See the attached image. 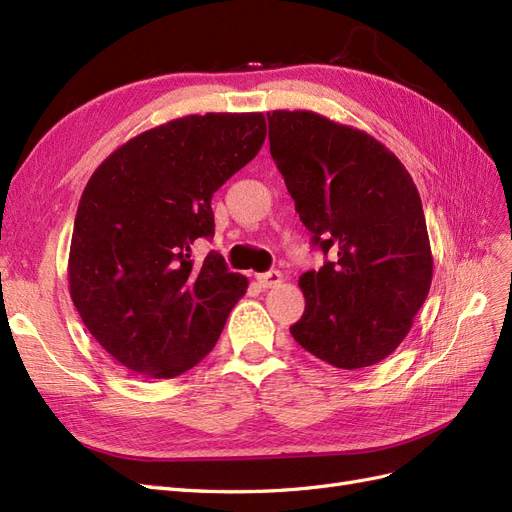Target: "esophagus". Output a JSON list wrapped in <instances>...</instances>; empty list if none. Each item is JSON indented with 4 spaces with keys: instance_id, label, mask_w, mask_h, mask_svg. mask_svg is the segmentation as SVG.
Masks as SVG:
<instances>
[{
    "instance_id": "obj_1",
    "label": "esophagus",
    "mask_w": 512,
    "mask_h": 512,
    "mask_svg": "<svg viewBox=\"0 0 512 512\" xmlns=\"http://www.w3.org/2000/svg\"><path fill=\"white\" fill-rule=\"evenodd\" d=\"M256 282L260 288H275L282 284V273L280 271H269V273H258Z\"/></svg>"
}]
</instances>
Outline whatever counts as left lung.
Returning <instances> with one entry per match:
<instances>
[{
    "instance_id": "obj_1",
    "label": "left lung",
    "mask_w": 512,
    "mask_h": 512,
    "mask_svg": "<svg viewBox=\"0 0 512 512\" xmlns=\"http://www.w3.org/2000/svg\"><path fill=\"white\" fill-rule=\"evenodd\" d=\"M271 158L312 243L331 260L299 277L305 312L290 333L316 359L361 369L412 329L433 277L416 185L374 136L314 111H273Z\"/></svg>"
}]
</instances>
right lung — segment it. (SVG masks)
I'll list each match as a JSON object with an SVG mask.
<instances>
[{
	"mask_svg": "<svg viewBox=\"0 0 512 512\" xmlns=\"http://www.w3.org/2000/svg\"><path fill=\"white\" fill-rule=\"evenodd\" d=\"M265 136L262 113L185 115L130 138L89 177L70 243V297L126 369L177 378L218 342L247 277L215 252L194 265L192 245L213 237V192Z\"/></svg>",
	"mask_w": 512,
	"mask_h": 512,
	"instance_id": "obj_1",
	"label": "right lung"
}]
</instances>
